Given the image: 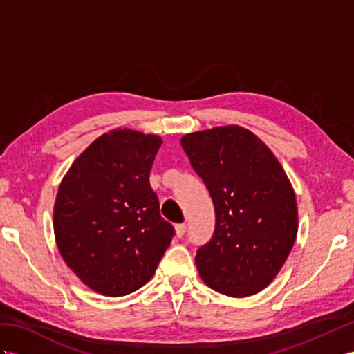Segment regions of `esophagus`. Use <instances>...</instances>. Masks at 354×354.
Masks as SVG:
<instances>
[{"label": "esophagus", "instance_id": "obj_1", "mask_svg": "<svg viewBox=\"0 0 354 354\" xmlns=\"http://www.w3.org/2000/svg\"><path fill=\"white\" fill-rule=\"evenodd\" d=\"M185 232H187V225L185 224H176L175 225V233H176L178 238H183L184 234H185Z\"/></svg>", "mask_w": 354, "mask_h": 354}]
</instances>
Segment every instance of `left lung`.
Instances as JSON below:
<instances>
[{
    "instance_id": "8db88e82",
    "label": "left lung",
    "mask_w": 354,
    "mask_h": 354,
    "mask_svg": "<svg viewBox=\"0 0 354 354\" xmlns=\"http://www.w3.org/2000/svg\"><path fill=\"white\" fill-rule=\"evenodd\" d=\"M180 145L215 207L212 238L196 254L198 275L230 297L261 292L286 263L297 234L296 194L283 166L241 125L188 133Z\"/></svg>"
}]
</instances>
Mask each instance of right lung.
<instances>
[{"instance_id": "right-lung-1", "label": "right lung", "mask_w": 354, "mask_h": 354, "mask_svg": "<svg viewBox=\"0 0 354 354\" xmlns=\"http://www.w3.org/2000/svg\"><path fill=\"white\" fill-rule=\"evenodd\" d=\"M162 139L130 129L97 138L62 178L53 206L59 254L95 293L145 286L174 236L160 215L149 171Z\"/></svg>"}]
</instances>
